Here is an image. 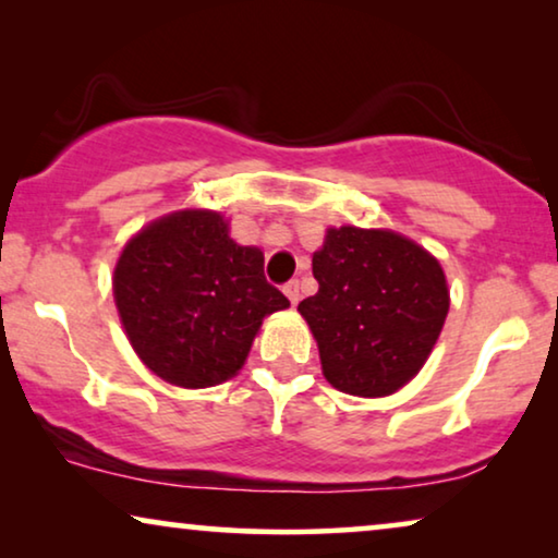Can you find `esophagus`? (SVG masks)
Here are the masks:
<instances>
[{"label":"esophagus","mask_w":558,"mask_h":558,"mask_svg":"<svg viewBox=\"0 0 558 558\" xmlns=\"http://www.w3.org/2000/svg\"><path fill=\"white\" fill-rule=\"evenodd\" d=\"M284 294L289 296V302H292V304L300 302V281H296V279L287 281V284H284Z\"/></svg>","instance_id":"esophagus-1"}]
</instances>
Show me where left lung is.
<instances>
[{"label": "left lung", "mask_w": 558, "mask_h": 558, "mask_svg": "<svg viewBox=\"0 0 558 558\" xmlns=\"http://www.w3.org/2000/svg\"><path fill=\"white\" fill-rule=\"evenodd\" d=\"M317 294L300 302L338 391L388 396L429 357L449 310L437 258L393 231L330 228L312 256Z\"/></svg>", "instance_id": "1"}]
</instances>
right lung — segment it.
<instances>
[{
	"label": "right lung",
	"mask_w": 558,
	"mask_h": 558,
	"mask_svg": "<svg viewBox=\"0 0 558 558\" xmlns=\"http://www.w3.org/2000/svg\"><path fill=\"white\" fill-rule=\"evenodd\" d=\"M113 296L136 355L167 384H223L246 361L262 319L289 307L264 277V254L239 246L210 210H182L136 233L113 271Z\"/></svg>",
	"instance_id": "right-lung-1"
}]
</instances>
